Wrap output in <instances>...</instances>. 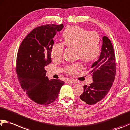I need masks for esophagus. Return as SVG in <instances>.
<instances>
[{
    "instance_id": "obj_1",
    "label": "esophagus",
    "mask_w": 130,
    "mask_h": 130,
    "mask_svg": "<svg viewBox=\"0 0 130 130\" xmlns=\"http://www.w3.org/2000/svg\"><path fill=\"white\" fill-rule=\"evenodd\" d=\"M67 83H71V84H77V82L75 80L73 79H68L67 81Z\"/></svg>"
}]
</instances>
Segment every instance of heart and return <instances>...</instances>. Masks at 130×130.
<instances>
[{
  "label": "heart",
  "mask_w": 130,
  "mask_h": 130,
  "mask_svg": "<svg viewBox=\"0 0 130 130\" xmlns=\"http://www.w3.org/2000/svg\"><path fill=\"white\" fill-rule=\"evenodd\" d=\"M62 44L68 48L75 49V55L85 62H92L98 57L101 52L100 37L98 33L88 30L78 26H69L62 34ZM63 46L55 43L52 48L51 57L55 60L62 57ZM81 68L79 63L68 66L66 72L69 74H74Z\"/></svg>",
  "instance_id": "1"
}]
</instances>
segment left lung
<instances>
[{
	"label": "left lung",
	"instance_id": "8db88e82",
	"mask_svg": "<svg viewBox=\"0 0 130 130\" xmlns=\"http://www.w3.org/2000/svg\"><path fill=\"white\" fill-rule=\"evenodd\" d=\"M93 82L84 85L79 98L90 105H95L105 97L112 86L116 74L115 57L111 42L107 36L102 37V45L99 59L91 65Z\"/></svg>",
	"mask_w": 130,
	"mask_h": 130
}]
</instances>
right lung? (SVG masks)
<instances>
[{"label":"right lung","instance_id":"1","mask_svg":"<svg viewBox=\"0 0 130 130\" xmlns=\"http://www.w3.org/2000/svg\"><path fill=\"white\" fill-rule=\"evenodd\" d=\"M63 25L46 24L33 29L21 43L16 59V72L23 89L39 105L50 104L58 98L63 81L49 80L45 67L50 63L53 38Z\"/></svg>","mask_w":130,"mask_h":130}]
</instances>
